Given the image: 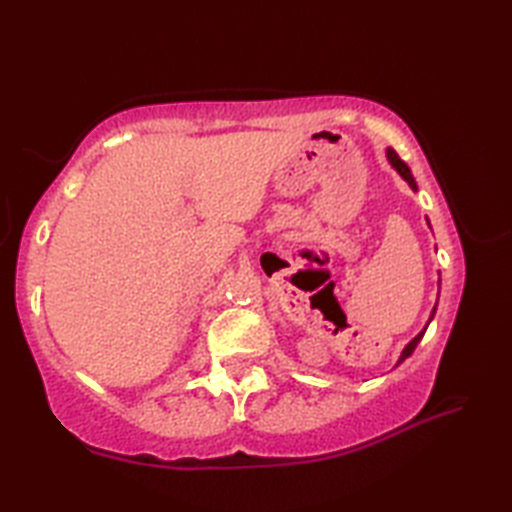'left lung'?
Masks as SVG:
<instances>
[{"label": "left lung", "instance_id": "left-lung-1", "mask_svg": "<svg viewBox=\"0 0 512 512\" xmlns=\"http://www.w3.org/2000/svg\"><path fill=\"white\" fill-rule=\"evenodd\" d=\"M387 160H389V165L391 167H394L396 171H398V176L402 178V180H405L407 184H409V187L413 189V191H418V184H416V180H413V176H411V169L405 165V162H402L400 158H398V154H396V151L394 149H391V147H387ZM429 222V220H427ZM438 286H440V281H438ZM438 297H440V292H438ZM436 308H438V303H436V306H433V310H431V317H429V321H427V325H424V328L416 334V336H413V339L405 345V350H402L400 352V356H398V363L396 365H400L402 361H405V358H409L411 354H413V350H416V347H418V343L422 341V336H424V332H427V328H429V323H431V319L433 317H436Z\"/></svg>", "mask_w": 512, "mask_h": 512}]
</instances>
